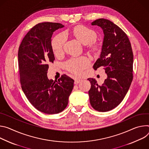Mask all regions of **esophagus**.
<instances>
[{
	"label": "esophagus",
	"instance_id": "obj_1",
	"mask_svg": "<svg viewBox=\"0 0 149 149\" xmlns=\"http://www.w3.org/2000/svg\"><path fill=\"white\" fill-rule=\"evenodd\" d=\"M80 81H81V79L79 78H76L74 79V84H78L79 83H80Z\"/></svg>",
	"mask_w": 149,
	"mask_h": 149
}]
</instances>
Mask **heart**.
Instances as JSON below:
<instances>
[{
    "label": "heart",
    "instance_id": "1",
    "mask_svg": "<svg viewBox=\"0 0 149 149\" xmlns=\"http://www.w3.org/2000/svg\"><path fill=\"white\" fill-rule=\"evenodd\" d=\"M69 34L73 35L81 43L88 44V47L92 52L96 53L100 49L99 45L94 41L97 38V35L93 29L86 26L79 25L74 26L71 31L65 32V35ZM65 40V36L62 34H58L54 37L52 42V46L55 54H60L62 53ZM91 61L89 57L81 56L70 58L64 63V66L69 72L79 74L85 69L89 67Z\"/></svg>",
    "mask_w": 149,
    "mask_h": 149
}]
</instances>
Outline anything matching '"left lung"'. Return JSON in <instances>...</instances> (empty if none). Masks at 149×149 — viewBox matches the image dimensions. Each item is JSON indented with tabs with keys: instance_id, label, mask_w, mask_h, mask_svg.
Returning a JSON list of instances; mask_svg holds the SVG:
<instances>
[{
	"instance_id": "1",
	"label": "left lung",
	"mask_w": 149,
	"mask_h": 149,
	"mask_svg": "<svg viewBox=\"0 0 149 149\" xmlns=\"http://www.w3.org/2000/svg\"><path fill=\"white\" fill-rule=\"evenodd\" d=\"M91 25L100 26L104 34L100 57L93 68L103 67L107 78L102 86L95 79H88L91 84L89 100L93 109L107 112L122 102L130 88L133 78V53L127 34L117 25L103 18Z\"/></svg>"
}]
</instances>
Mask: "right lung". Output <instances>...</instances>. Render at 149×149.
I'll return each instance as SVG.
<instances>
[{"mask_svg":"<svg viewBox=\"0 0 149 149\" xmlns=\"http://www.w3.org/2000/svg\"><path fill=\"white\" fill-rule=\"evenodd\" d=\"M64 25L59 23H40L23 38L18 50L21 87L29 102L38 111L55 114L67 107L74 80L65 74L58 80L48 79L49 62L55 60L52 46L53 32Z\"/></svg>","mask_w":149,"mask_h":149,"instance_id":"right-lung-1","label":"right lung"}]
</instances>
